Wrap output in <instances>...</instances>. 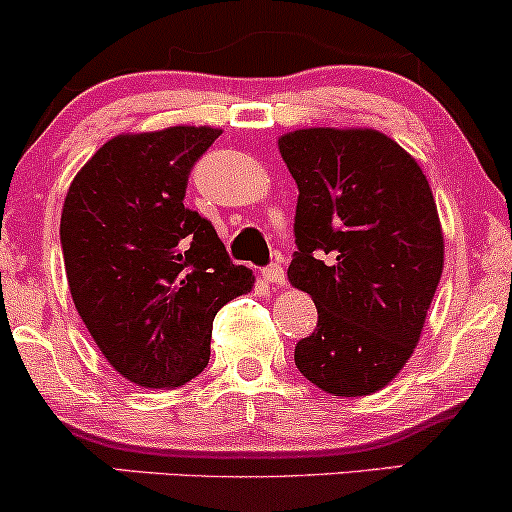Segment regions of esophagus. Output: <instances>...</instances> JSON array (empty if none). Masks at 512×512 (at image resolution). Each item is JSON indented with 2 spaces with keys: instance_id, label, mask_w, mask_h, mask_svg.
Wrapping results in <instances>:
<instances>
[{
  "instance_id": "1",
  "label": "esophagus",
  "mask_w": 512,
  "mask_h": 512,
  "mask_svg": "<svg viewBox=\"0 0 512 512\" xmlns=\"http://www.w3.org/2000/svg\"><path fill=\"white\" fill-rule=\"evenodd\" d=\"M262 279L267 283H272V286H283V283H286V276H283L281 264H269V267H264Z\"/></svg>"
}]
</instances>
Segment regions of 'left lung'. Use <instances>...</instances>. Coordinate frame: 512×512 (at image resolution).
Returning a JSON list of instances; mask_svg holds the SVG:
<instances>
[{"label":"left lung","instance_id":"8db88e82","mask_svg":"<svg viewBox=\"0 0 512 512\" xmlns=\"http://www.w3.org/2000/svg\"><path fill=\"white\" fill-rule=\"evenodd\" d=\"M279 152L298 183L288 281L317 305L295 367L326 393L369 396L408 362L441 281L432 188L372 128H303L281 135Z\"/></svg>","mask_w":512,"mask_h":512}]
</instances>
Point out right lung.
I'll return each mask as SVG.
<instances>
[{"instance_id":"add662e5","label":"right lung","mask_w":512,"mask_h":512,"mask_svg":"<svg viewBox=\"0 0 512 512\" xmlns=\"http://www.w3.org/2000/svg\"><path fill=\"white\" fill-rule=\"evenodd\" d=\"M219 135L209 126L116 135L66 193L59 236L73 305L109 365L145 389L195 379L214 315L255 283L212 221L183 205L190 169Z\"/></svg>"}]
</instances>
